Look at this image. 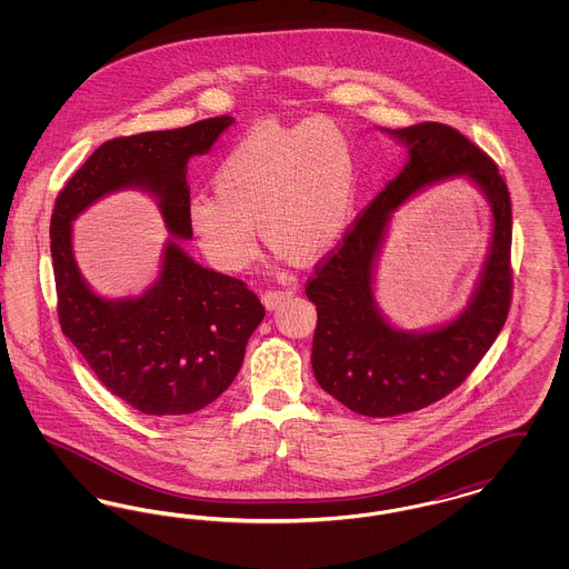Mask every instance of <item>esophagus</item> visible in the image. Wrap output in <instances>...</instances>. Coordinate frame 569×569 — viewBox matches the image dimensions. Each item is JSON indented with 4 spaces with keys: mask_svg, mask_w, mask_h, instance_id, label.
I'll return each mask as SVG.
<instances>
[{
    "mask_svg": "<svg viewBox=\"0 0 569 569\" xmlns=\"http://www.w3.org/2000/svg\"><path fill=\"white\" fill-rule=\"evenodd\" d=\"M292 295H295L292 290H267L262 295V302H264L267 309H274L277 305H281L283 300H288Z\"/></svg>",
    "mask_w": 569,
    "mask_h": 569,
    "instance_id": "1",
    "label": "esophagus"
}]
</instances>
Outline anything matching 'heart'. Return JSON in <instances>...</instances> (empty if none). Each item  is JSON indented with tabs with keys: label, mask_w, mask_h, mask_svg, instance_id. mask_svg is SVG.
<instances>
[{
	"label": "heart",
	"mask_w": 569,
	"mask_h": 569,
	"mask_svg": "<svg viewBox=\"0 0 569 569\" xmlns=\"http://www.w3.org/2000/svg\"><path fill=\"white\" fill-rule=\"evenodd\" d=\"M356 153L326 119L258 123L221 158L213 191L188 204L190 230L221 271L256 258L253 223L267 243L295 260L322 256L346 232L356 204Z\"/></svg>",
	"instance_id": "1"
}]
</instances>
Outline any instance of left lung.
I'll use <instances>...</instances> for the list:
<instances>
[{
  "label": "left lung",
  "mask_w": 569,
  "mask_h": 569,
  "mask_svg": "<svg viewBox=\"0 0 569 569\" xmlns=\"http://www.w3.org/2000/svg\"><path fill=\"white\" fill-rule=\"evenodd\" d=\"M407 147L403 170L386 183L307 281L318 309L311 367L318 383L360 416L418 411L450 395L485 358L512 300V204L497 163L459 130L418 123L392 130ZM465 176L491 204L493 239L486 269L459 319L433 331L390 326L372 297V267L389 216L416 190Z\"/></svg>",
  "instance_id": "1"
}]
</instances>
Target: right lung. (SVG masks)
I'll list each match as a JSON object with an SVG mask.
<instances>
[{
    "label": "right lung",
    "instance_id": "add662e5",
    "mask_svg": "<svg viewBox=\"0 0 569 569\" xmlns=\"http://www.w3.org/2000/svg\"><path fill=\"white\" fill-rule=\"evenodd\" d=\"M232 117H211L179 130L121 136L100 144L59 191L51 217L57 316L63 335L114 397L147 416L200 411L237 378L244 346L264 307L241 279L193 262L177 243L191 239L186 170ZM149 190L169 231L159 281L138 299L98 298L71 251V221L102 194Z\"/></svg>",
    "mask_w": 569,
    "mask_h": 569
}]
</instances>
